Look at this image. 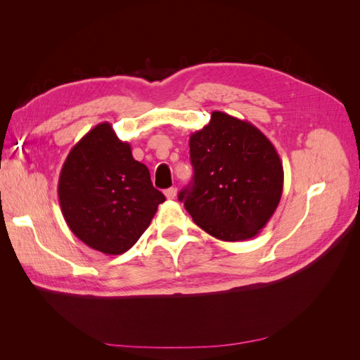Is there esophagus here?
<instances>
[{
  "instance_id": "obj_1",
  "label": "esophagus",
  "mask_w": 360,
  "mask_h": 360,
  "mask_svg": "<svg viewBox=\"0 0 360 360\" xmlns=\"http://www.w3.org/2000/svg\"><path fill=\"white\" fill-rule=\"evenodd\" d=\"M176 195H177V189L176 188H169V189L165 191V197L168 200H174V198H176Z\"/></svg>"
}]
</instances>
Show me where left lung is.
<instances>
[{
    "mask_svg": "<svg viewBox=\"0 0 360 360\" xmlns=\"http://www.w3.org/2000/svg\"><path fill=\"white\" fill-rule=\"evenodd\" d=\"M193 179L179 193L205 233L224 242L252 238L275 213L284 188L278 151L252 123L213 111L191 135Z\"/></svg>",
    "mask_w": 360,
    "mask_h": 360,
    "instance_id": "8db88e82",
    "label": "left lung"
}]
</instances>
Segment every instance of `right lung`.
<instances>
[{
  "label": "right lung",
  "mask_w": 360,
  "mask_h": 360,
  "mask_svg": "<svg viewBox=\"0 0 360 360\" xmlns=\"http://www.w3.org/2000/svg\"><path fill=\"white\" fill-rule=\"evenodd\" d=\"M58 200L81 242L120 255L138 242L165 197L153 188L148 168L105 122L70 150L60 172Z\"/></svg>",
  "instance_id": "1"
}]
</instances>
